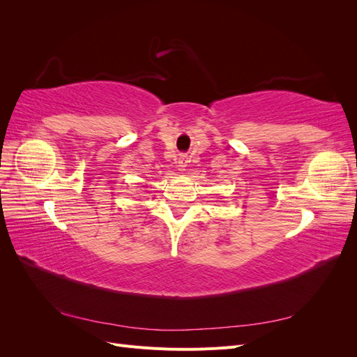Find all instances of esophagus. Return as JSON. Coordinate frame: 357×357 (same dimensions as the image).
<instances>
[{
    "label": "esophagus",
    "instance_id": "obj_1",
    "mask_svg": "<svg viewBox=\"0 0 357 357\" xmlns=\"http://www.w3.org/2000/svg\"><path fill=\"white\" fill-rule=\"evenodd\" d=\"M186 165H188V159H186L185 156H180V158H178V167H180V168H185Z\"/></svg>",
    "mask_w": 357,
    "mask_h": 357
}]
</instances>
